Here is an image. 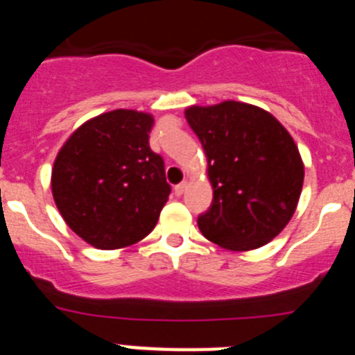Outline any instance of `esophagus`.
I'll return each instance as SVG.
<instances>
[{
    "label": "esophagus",
    "mask_w": 355,
    "mask_h": 355,
    "mask_svg": "<svg viewBox=\"0 0 355 355\" xmlns=\"http://www.w3.org/2000/svg\"><path fill=\"white\" fill-rule=\"evenodd\" d=\"M184 190H187V183H180V184H175V187H174V193L178 197L183 196Z\"/></svg>",
    "instance_id": "obj_1"
}]
</instances>
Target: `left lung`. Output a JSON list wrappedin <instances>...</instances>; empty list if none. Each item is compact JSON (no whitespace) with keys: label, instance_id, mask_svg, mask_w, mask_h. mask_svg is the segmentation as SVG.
Wrapping results in <instances>:
<instances>
[{"label":"left lung","instance_id":"obj_1","mask_svg":"<svg viewBox=\"0 0 355 355\" xmlns=\"http://www.w3.org/2000/svg\"><path fill=\"white\" fill-rule=\"evenodd\" d=\"M208 158L213 202L197 225L229 250H252L277 236L293 216L304 163L291 135L258 106L224 101L184 112Z\"/></svg>","mask_w":355,"mask_h":355}]
</instances>
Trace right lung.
I'll return each mask as SVG.
<instances>
[{
    "label": "right lung",
    "mask_w": 355,
    "mask_h": 355,
    "mask_svg": "<svg viewBox=\"0 0 355 355\" xmlns=\"http://www.w3.org/2000/svg\"><path fill=\"white\" fill-rule=\"evenodd\" d=\"M153 115L114 110L78 128L53 165L51 190L69 227L103 250L133 245L155 229L171 193L149 147Z\"/></svg>",
    "instance_id": "right-lung-1"
}]
</instances>
